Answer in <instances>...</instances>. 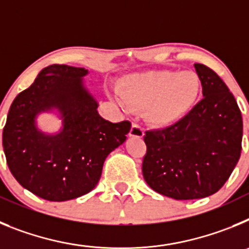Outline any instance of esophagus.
<instances>
[{
	"instance_id": "1",
	"label": "esophagus",
	"mask_w": 249,
	"mask_h": 249,
	"mask_svg": "<svg viewBox=\"0 0 249 249\" xmlns=\"http://www.w3.org/2000/svg\"><path fill=\"white\" fill-rule=\"evenodd\" d=\"M144 135V131L143 128L137 124V123H133L131 127V131H129V136L131 137H136V138H142Z\"/></svg>"
}]
</instances>
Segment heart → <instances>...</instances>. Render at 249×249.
Instances as JSON below:
<instances>
[{
	"mask_svg": "<svg viewBox=\"0 0 249 249\" xmlns=\"http://www.w3.org/2000/svg\"><path fill=\"white\" fill-rule=\"evenodd\" d=\"M201 80L192 71L141 72L127 76L120 86L121 101L133 111L144 109L149 124L167 127L181 120L195 106Z\"/></svg>",
	"mask_w": 249,
	"mask_h": 249,
	"instance_id": "obj_1",
	"label": "heart"
}]
</instances>
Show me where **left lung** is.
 Here are the masks:
<instances>
[{"label": "left lung", "mask_w": 249, "mask_h": 249, "mask_svg": "<svg viewBox=\"0 0 249 249\" xmlns=\"http://www.w3.org/2000/svg\"><path fill=\"white\" fill-rule=\"evenodd\" d=\"M203 98L182 120L147 131L142 173L152 190L173 199L204 198L226 183L241 156L243 122L226 83L195 63Z\"/></svg>", "instance_id": "left-lung-1"}]
</instances>
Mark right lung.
Instances as JSON below:
<instances>
[{
	"label": "right lung",
	"mask_w": 249,
	"mask_h": 249,
	"mask_svg": "<svg viewBox=\"0 0 249 249\" xmlns=\"http://www.w3.org/2000/svg\"><path fill=\"white\" fill-rule=\"evenodd\" d=\"M82 67L51 65L15 98L2 135L4 156L23 188L52 202L89 193L101 178L107 156L126 141L131 122L112 123L98 114V102L83 85ZM57 110L63 128L50 135L36 116Z\"/></svg>",
	"instance_id": "right-lung-1"
}]
</instances>
